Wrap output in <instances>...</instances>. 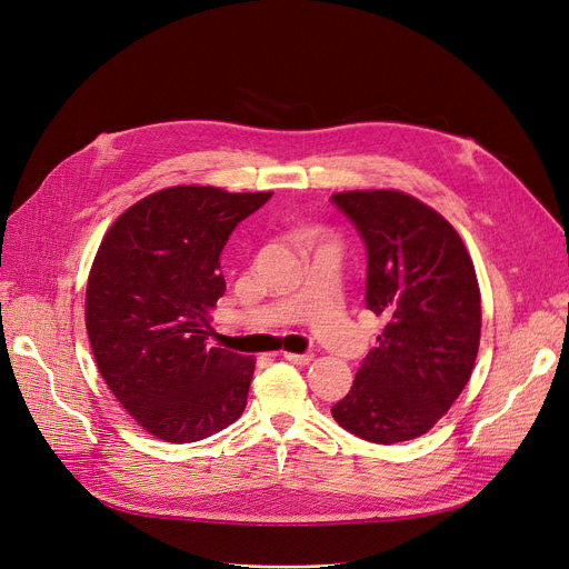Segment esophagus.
I'll list each match as a JSON object with an SVG mask.
<instances>
[{
	"mask_svg": "<svg viewBox=\"0 0 569 569\" xmlns=\"http://www.w3.org/2000/svg\"><path fill=\"white\" fill-rule=\"evenodd\" d=\"M284 360L305 367V365H310V362L315 360V356H312V353H302V356H300V353H284Z\"/></svg>",
	"mask_w": 569,
	"mask_h": 569,
	"instance_id": "obj_1",
	"label": "esophagus"
}]
</instances>
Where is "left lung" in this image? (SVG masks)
<instances>
[{"mask_svg":"<svg viewBox=\"0 0 569 569\" xmlns=\"http://www.w3.org/2000/svg\"><path fill=\"white\" fill-rule=\"evenodd\" d=\"M332 202L367 246V308L385 319L335 421L367 442L415 440L465 389L480 341L471 257L428 204L401 191H346Z\"/></svg>","mask_w":569,"mask_h":569,"instance_id":"1","label":"left lung"}]
</instances>
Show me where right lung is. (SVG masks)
<instances>
[{"instance_id":"add662e5","label":"right lung","mask_w":569,"mask_h":569,"mask_svg":"<svg viewBox=\"0 0 569 569\" xmlns=\"http://www.w3.org/2000/svg\"><path fill=\"white\" fill-rule=\"evenodd\" d=\"M273 193L170 187L118 216L86 287V330L120 406L159 440L184 445L234 423L254 360L209 341L226 293L221 252Z\"/></svg>"}]
</instances>
